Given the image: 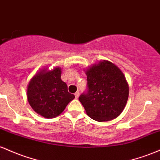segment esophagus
<instances>
[{
	"mask_svg": "<svg viewBox=\"0 0 160 160\" xmlns=\"http://www.w3.org/2000/svg\"><path fill=\"white\" fill-rule=\"evenodd\" d=\"M75 97L76 99H78V97H79V92H78V91H76V92L75 93Z\"/></svg>",
	"mask_w": 160,
	"mask_h": 160,
	"instance_id": "obj_1",
	"label": "esophagus"
}]
</instances>
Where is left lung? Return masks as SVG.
I'll use <instances>...</instances> for the list:
<instances>
[{
    "mask_svg": "<svg viewBox=\"0 0 160 160\" xmlns=\"http://www.w3.org/2000/svg\"><path fill=\"white\" fill-rule=\"evenodd\" d=\"M87 94L79 97L86 113L98 122L117 118L128 101L129 86L121 69L108 60L93 64L85 71Z\"/></svg>",
    "mask_w": 160,
    "mask_h": 160,
    "instance_id": "obj_1",
    "label": "left lung"
}]
</instances>
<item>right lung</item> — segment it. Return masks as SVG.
<instances>
[{
  "label": "right lung",
  "instance_id": "right-lung-1",
  "mask_svg": "<svg viewBox=\"0 0 160 160\" xmlns=\"http://www.w3.org/2000/svg\"><path fill=\"white\" fill-rule=\"evenodd\" d=\"M59 66L49 70L44 67L30 79L27 85V99L33 110L47 119L57 117L75 98L61 80Z\"/></svg>",
  "mask_w": 160,
  "mask_h": 160
}]
</instances>
